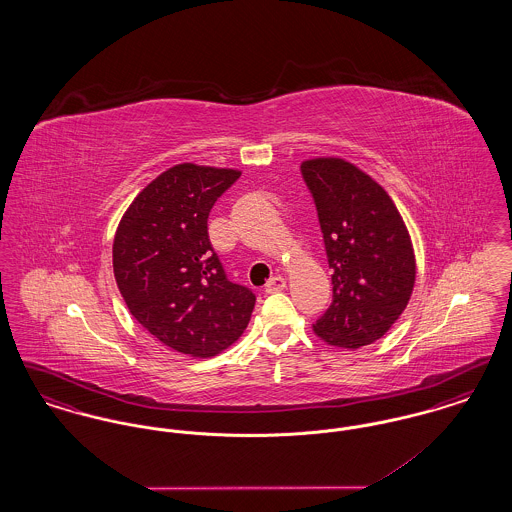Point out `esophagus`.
Returning <instances> with one entry per match:
<instances>
[{
    "instance_id": "1",
    "label": "esophagus",
    "mask_w": 512,
    "mask_h": 512,
    "mask_svg": "<svg viewBox=\"0 0 512 512\" xmlns=\"http://www.w3.org/2000/svg\"><path fill=\"white\" fill-rule=\"evenodd\" d=\"M286 288V280H284V276H280V274H276V276H272L270 280L267 282V286H265V292L274 293V292H282Z\"/></svg>"
}]
</instances>
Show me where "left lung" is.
<instances>
[{"instance_id":"left-lung-1","label":"left lung","mask_w":512,"mask_h":512,"mask_svg":"<svg viewBox=\"0 0 512 512\" xmlns=\"http://www.w3.org/2000/svg\"><path fill=\"white\" fill-rule=\"evenodd\" d=\"M301 176L334 272L332 303L313 328L347 349L380 340L413 292L416 268L405 222L384 188L351 163L305 161Z\"/></svg>"}]
</instances>
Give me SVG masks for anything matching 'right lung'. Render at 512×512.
<instances>
[{"instance_id": "add662e5", "label": "right lung", "mask_w": 512, "mask_h": 512, "mask_svg": "<svg viewBox=\"0 0 512 512\" xmlns=\"http://www.w3.org/2000/svg\"><path fill=\"white\" fill-rule=\"evenodd\" d=\"M232 169L176 165L146 186L115 234L122 299L149 334L174 351L211 357L244 334L255 293L230 282L207 220L236 180Z\"/></svg>"}]
</instances>
